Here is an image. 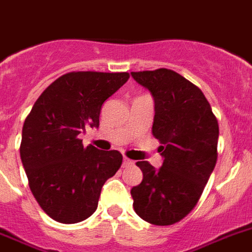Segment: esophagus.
<instances>
[{
    "instance_id": "1",
    "label": "esophagus",
    "mask_w": 252,
    "mask_h": 252,
    "mask_svg": "<svg viewBox=\"0 0 252 252\" xmlns=\"http://www.w3.org/2000/svg\"><path fill=\"white\" fill-rule=\"evenodd\" d=\"M124 167H127V166H131V165H134V161H131V159H128L127 157H124Z\"/></svg>"
}]
</instances>
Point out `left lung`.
I'll use <instances>...</instances> for the list:
<instances>
[{
	"instance_id": "obj_1",
	"label": "left lung",
	"mask_w": 252,
	"mask_h": 252,
	"mask_svg": "<svg viewBox=\"0 0 252 252\" xmlns=\"http://www.w3.org/2000/svg\"><path fill=\"white\" fill-rule=\"evenodd\" d=\"M155 97L152 132L163 163L136 162L143 180L131 189L135 213L155 225H171L198 202L218 159L219 125L203 93L171 69L131 72Z\"/></svg>"
}]
</instances>
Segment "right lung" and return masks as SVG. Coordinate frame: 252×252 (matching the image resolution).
<instances>
[{"label": "right lung", "instance_id": "add662e5", "mask_svg": "<svg viewBox=\"0 0 252 252\" xmlns=\"http://www.w3.org/2000/svg\"><path fill=\"white\" fill-rule=\"evenodd\" d=\"M130 74L69 72L46 87L23 125L20 158L29 188L55 221L80 223L95 213L101 187L122 155L82 144L78 135L99 127L101 105Z\"/></svg>", "mask_w": 252, "mask_h": 252}]
</instances>
